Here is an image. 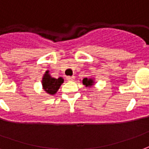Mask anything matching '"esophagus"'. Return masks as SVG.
<instances>
[{
  "label": "esophagus",
  "instance_id": "1",
  "mask_svg": "<svg viewBox=\"0 0 149 149\" xmlns=\"http://www.w3.org/2000/svg\"><path fill=\"white\" fill-rule=\"evenodd\" d=\"M66 79L68 81H72L75 79V77L74 76H72V77H71V76H68V77H66Z\"/></svg>",
  "mask_w": 149,
  "mask_h": 149
}]
</instances>
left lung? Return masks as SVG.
<instances>
[{"label": "left lung", "mask_w": 149, "mask_h": 149, "mask_svg": "<svg viewBox=\"0 0 149 149\" xmlns=\"http://www.w3.org/2000/svg\"><path fill=\"white\" fill-rule=\"evenodd\" d=\"M82 83L83 85H85L86 86L91 87V86L94 85V81L91 78H84L82 80Z\"/></svg>", "instance_id": "left-lung-1"}]
</instances>
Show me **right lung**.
<instances>
[{"instance_id":"right-lung-1","label":"right lung","mask_w":149,"mask_h":149,"mask_svg":"<svg viewBox=\"0 0 149 149\" xmlns=\"http://www.w3.org/2000/svg\"><path fill=\"white\" fill-rule=\"evenodd\" d=\"M63 82V79L62 77L58 79L51 77V76L49 74V71H46L42 78L43 89L49 95H54L58 91V90L59 89Z\"/></svg>"}]
</instances>
